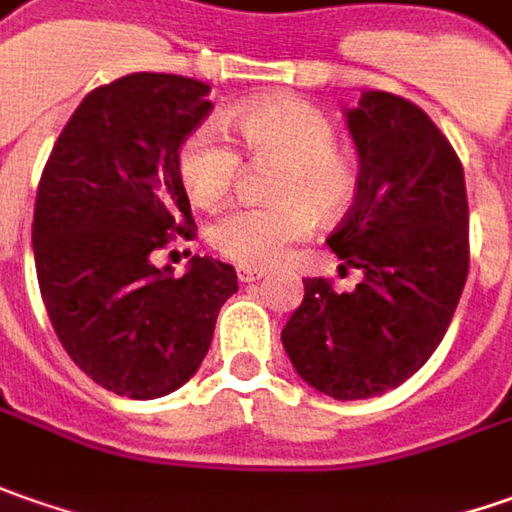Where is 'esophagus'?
Returning <instances> with one entry per match:
<instances>
[{
	"label": "esophagus",
	"mask_w": 512,
	"mask_h": 512,
	"mask_svg": "<svg viewBox=\"0 0 512 512\" xmlns=\"http://www.w3.org/2000/svg\"><path fill=\"white\" fill-rule=\"evenodd\" d=\"M263 274L266 272H260V269H238V280L240 283H255Z\"/></svg>",
	"instance_id": "obj_1"
}]
</instances>
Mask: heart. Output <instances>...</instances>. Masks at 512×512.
<instances>
[{
  "label": "heart",
  "instance_id": "b5f03b06",
  "mask_svg": "<svg viewBox=\"0 0 512 512\" xmlns=\"http://www.w3.org/2000/svg\"><path fill=\"white\" fill-rule=\"evenodd\" d=\"M243 152L260 164H280L272 178L274 206H238L212 223L215 249L246 269L274 266L320 221H337L360 195L357 158L337 147V130L323 110L300 98H266L229 118ZM243 161L212 124L186 135L175 169L189 201L203 209L223 203L238 184Z\"/></svg>",
  "mask_w": 512,
  "mask_h": 512
}]
</instances>
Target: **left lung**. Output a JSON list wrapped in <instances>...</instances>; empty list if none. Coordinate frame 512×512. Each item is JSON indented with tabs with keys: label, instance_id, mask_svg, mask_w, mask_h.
<instances>
[{
	"label": "left lung",
	"instance_id": "1",
	"mask_svg": "<svg viewBox=\"0 0 512 512\" xmlns=\"http://www.w3.org/2000/svg\"><path fill=\"white\" fill-rule=\"evenodd\" d=\"M360 152V195L328 235L354 291L306 277L283 348L311 388L334 399L394 391L431 360L470 266L465 169L408 98L368 90L345 113Z\"/></svg>",
	"mask_w": 512,
	"mask_h": 512
}]
</instances>
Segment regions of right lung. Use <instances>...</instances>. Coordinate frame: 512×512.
<instances>
[{
	"label": "right lung",
	"instance_id": "1",
	"mask_svg": "<svg viewBox=\"0 0 512 512\" xmlns=\"http://www.w3.org/2000/svg\"><path fill=\"white\" fill-rule=\"evenodd\" d=\"M206 96L209 84L172 73L96 87L39 181L33 257L47 317L70 360L118 397L181 388L238 291L221 260L195 255L184 277L150 260L175 235L195 238L175 155L212 110Z\"/></svg>",
	"mask_w": 512,
	"mask_h": 512
}]
</instances>
